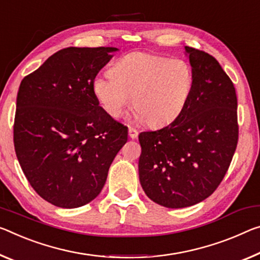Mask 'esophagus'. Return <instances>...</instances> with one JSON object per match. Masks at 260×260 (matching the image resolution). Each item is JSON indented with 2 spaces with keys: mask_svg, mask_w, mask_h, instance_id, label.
<instances>
[{
  "mask_svg": "<svg viewBox=\"0 0 260 260\" xmlns=\"http://www.w3.org/2000/svg\"><path fill=\"white\" fill-rule=\"evenodd\" d=\"M138 135H139V132L135 128H133V127H129V128H128V137L131 139H137Z\"/></svg>",
  "mask_w": 260,
  "mask_h": 260,
  "instance_id": "obj_1",
  "label": "esophagus"
}]
</instances>
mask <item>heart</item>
Listing matches in <instances>:
<instances>
[{"mask_svg": "<svg viewBox=\"0 0 260 260\" xmlns=\"http://www.w3.org/2000/svg\"><path fill=\"white\" fill-rule=\"evenodd\" d=\"M111 72L94 77L92 89L113 118L122 115L133 98L138 120L166 126L182 114L191 96L193 72L182 59L133 52L119 59Z\"/></svg>", "mask_w": 260, "mask_h": 260, "instance_id": "obj_1", "label": "heart"}]
</instances>
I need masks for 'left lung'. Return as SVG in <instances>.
I'll return each mask as SVG.
<instances>
[{
    "instance_id": "left-lung-1",
    "label": "left lung",
    "mask_w": 260,
    "mask_h": 260,
    "mask_svg": "<svg viewBox=\"0 0 260 260\" xmlns=\"http://www.w3.org/2000/svg\"><path fill=\"white\" fill-rule=\"evenodd\" d=\"M193 72L191 96L170 125L139 135V178L154 203L189 207L223 179L238 140L237 97L215 57L185 46Z\"/></svg>"
}]
</instances>
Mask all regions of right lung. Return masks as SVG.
I'll return each instance as SVG.
<instances>
[{"label": "right lung", "mask_w": 260, "mask_h": 260, "mask_svg": "<svg viewBox=\"0 0 260 260\" xmlns=\"http://www.w3.org/2000/svg\"><path fill=\"white\" fill-rule=\"evenodd\" d=\"M115 47H67L20 82L14 143L20 168L38 194L77 208L100 194L128 128L101 108L93 78Z\"/></svg>", "instance_id": "right-lung-1"}]
</instances>
